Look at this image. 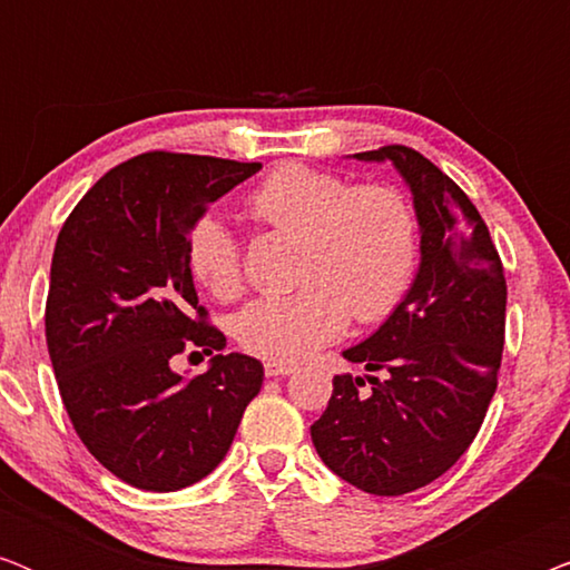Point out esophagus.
Listing matches in <instances>:
<instances>
[{"label":"esophagus","mask_w":570,"mask_h":570,"mask_svg":"<svg viewBox=\"0 0 570 570\" xmlns=\"http://www.w3.org/2000/svg\"><path fill=\"white\" fill-rule=\"evenodd\" d=\"M295 368L293 365H287V363H277V361H267L264 363V373H267L269 379H277V376H291Z\"/></svg>","instance_id":"1"}]
</instances>
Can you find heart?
Masks as SVG:
<instances>
[{
	"mask_svg": "<svg viewBox=\"0 0 570 570\" xmlns=\"http://www.w3.org/2000/svg\"><path fill=\"white\" fill-rule=\"evenodd\" d=\"M246 215L269 230L301 236V287L259 298L238 316V342L277 363L308 357L345 332L347 318L373 324L407 295L417 269V217L386 184L350 186L332 170L283 163L244 199ZM194 279L220 301L244 291V248L215 217L186 233Z\"/></svg>",
	"mask_w": 570,
	"mask_h": 570,
	"instance_id": "b5f03b06",
	"label": "heart"
}]
</instances>
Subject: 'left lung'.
<instances>
[{"label":"left lung","instance_id":"8db88e82","mask_svg":"<svg viewBox=\"0 0 570 570\" xmlns=\"http://www.w3.org/2000/svg\"><path fill=\"white\" fill-rule=\"evenodd\" d=\"M392 160L420 223V272L376 334L345 350L381 371L334 376L311 441L334 474L373 495H404L439 480L478 435L498 386L505 340L503 262L470 197L404 145L357 153Z\"/></svg>","mask_w":570,"mask_h":570}]
</instances>
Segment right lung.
<instances>
[{"label": "right lung", "mask_w": 570, "mask_h": 570, "mask_svg": "<svg viewBox=\"0 0 570 570\" xmlns=\"http://www.w3.org/2000/svg\"><path fill=\"white\" fill-rule=\"evenodd\" d=\"M262 168L153 150L90 186L61 225L46 298V345L85 449L131 488L174 493L207 478L259 394L256 357L223 355L199 306L186 233L207 205ZM217 352L181 380L178 354Z\"/></svg>", "instance_id": "add662e5"}]
</instances>
